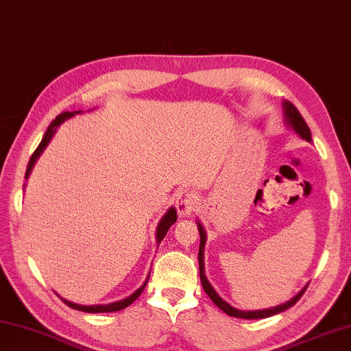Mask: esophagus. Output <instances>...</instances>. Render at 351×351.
<instances>
[{"mask_svg":"<svg viewBox=\"0 0 351 351\" xmlns=\"http://www.w3.org/2000/svg\"><path fill=\"white\" fill-rule=\"evenodd\" d=\"M197 203H198V198L193 192L184 191V192H180L176 195V209H178V213H180V215H182V217L191 214L192 210L197 208Z\"/></svg>","mask_w":351,"mask_h":351,"instance_id":"34e87169","label":"esophagus"}]
</instances>
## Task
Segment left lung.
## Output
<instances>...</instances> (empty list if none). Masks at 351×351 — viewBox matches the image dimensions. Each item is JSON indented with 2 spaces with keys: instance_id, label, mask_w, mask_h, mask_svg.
<instances>
[{
  "instance_id": "1",
  "label": "left lung",
  "mask_w": 351,
  "mask_h": 351,
  "mask_svg": "<svg viewBox=\"0 0 351 351\" xmlns=\"http://www.w3.org/2000/svg\"><path fill=\"white\" fill-rule=\"evenodd\" d=\"M285 112H286V119H287V123L291 125L293 130H295L297 134H300V137H303L304 141L311 142L313 138H311V130L309 126L306 125L304 119L302 117V114L298 112V109L293 106L292 103L286 101L285 103ZM198 231H199V250H198V264H199V280H202V285L204 292L208 293L209 298L213 300V302L219 306V308L226 313L228 315L231 317H237V319H265V317H270V315H275V314H280L282 311H286L291 308V306L295 304L302 295L306 291V287L302 289L295 297L292 300H289L287 303L285 304H280V306H275V308H270V309H263V311H239L236 308H232L231 304H228L225 300H221L219 297V293L214 291V287L209 285V281L206 280L204 276V261H203V250H204V242H206V232L203 230V226L198 223Z\"/></svg>"
}]
</instances>
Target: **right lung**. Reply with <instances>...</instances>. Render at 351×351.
<instances>
[{
    "instance_id": "1",
    "label": "right lung",
    "mask_w": 351,
    "mask_h": 351,
    "mask_svg": "<svg viewBox=\"0 0 351 351\" xmlns=\"http://www.w3.org/2000/svg\"><path fill=\"white\" fill-rule=\"evenodd\" d=\"M71 115H73L71 112H62V114H59L58 117H56V119L51 121V123H49L48 130H47V132H45V136H43V138H42V142L38 143V147L36 148V152L32 153V156H31L29 164H27V167H26V175H25V178L29 176L31 170H32V165H34V162L37 160L38 156H40L43 149H45V147L48 145V142L51 141V137H53V134H54L56 128H58V126H59L60 123H62V121H65L66 119H70ZM175 221H176V209H175V208H170L169 210H167V214L162 217V220L159 221L158 231H156V236H158V237H156V239H158V243H160V241H162V239L165 237L167 231H169V228H170L171 225H173ZM148 278H149V275H148ZM148 278H147V281L142 285V287H138L137 291H136L134 293H132V295H130V297L125 298V300H120V302L110 303V304L82 306V304L71 303V302H69V300H64V298H62V302H64L66 306H70V308L77 309V311H82V313H114V311L125 309L126 306H130L132 302H136L137 297L141 295V293L143 292V289H145L147 282H148Z\"/></svg>"
}]
</instances>
